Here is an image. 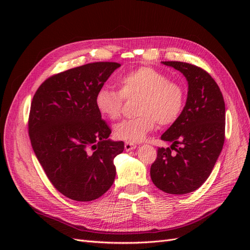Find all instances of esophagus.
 Instances as JSON below:
<instances>
[{
	"instance_id": "obj_1",
	"label": "esophagus",
	"mask_w": 250,
	"mask_h": 250,
	"mask_svg": "<svg viewBox=\"0 0 250 250\" xmlns=\"http://www.w3.org/2000/svg\"><path fill=\"white\" fill-rule=\"evenodd\" d=\"M135 148H137V144L130 143V142H126L125 143V150L126 151H131V150H133Z\"/></svg>"
}]
</instances>
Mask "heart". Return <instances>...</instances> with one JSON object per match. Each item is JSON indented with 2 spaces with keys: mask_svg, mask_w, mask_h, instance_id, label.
<instances>
[{
  "mask_svg": "<svg viewBox=\"0 0 250 250\" xmlns=\"http://www.w3.org/2000/svg\"><path fill=\"white\" fill-rule=\"evenodd\" d=\"M120 92L108 86L98 89L95 104L100 115L110 121L120 118L124 98L140 97L138 117L121 121L113 127L119 140L137 143L156 127L176 122L185 107L186 92L180 83L151 66H140L119 80Z\"/></svg>",
  "mask_w": 250,
  "mask_h": 250,
  "instance_id": "obj_1",
  "label": "heart"
}]
</instances>
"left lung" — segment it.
<instances>
[{
    "label": "left lung",
    "instance_id": "1",
    "mask_svg": "<svg viewBox=\"0 0 250 250\" xmlns=\"http://www.w3.org/2000/svg\"><path fill=\"white\" fill-rule=\"evenodd\" d=\"M183 73L188 81V97L183 112L162 140L171 142L158 148L150 175L160 190L188 194L203 185L224 144L225 104L220 88L200 67L181 62H162Z\"/></svg>",
    "mask_w": 250,
    "mask_h": 250
}]
</instances>
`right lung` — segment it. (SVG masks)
<instances>
[{"instance_id":"right-lung-1","label":"right lung","mask_w":250,"mask_h":250,"mask_svg":"<svg viewBox=\"0 0 250 250\" xmlns=\"http://www.w3.org/2000/svg\"><path fill=\"white\" fill-rule=\"evenodd\" d=\"M120 66L94 62L74 67L48 78L33 97L32 148L52 185L70 199L99 198L115 181L113 158L123 152L124 143L108 139L111 130L95 97Z\"/></svg>"}]
</instances>
